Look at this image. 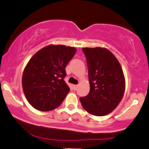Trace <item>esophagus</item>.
Returning a JSON list of instances; mask_svg holds the SVG:
<instances>
[{"instance_id": "obj_1", "label": "esophagus", "mask_w": 149, "mask_h": 149, "mask_svg": "<svg viewBox=\"0 0 149 149\" xmlns=\"http://www.w3.org/2000/svg\"><path fill=\"white\" fill-rule=\"evenodd\" d=\"M78 86H78V85H73V89H74V90H76V89H77Z\"/></svg>"}]
</instances>
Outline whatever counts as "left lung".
<instances>
[{"mask_svg": "<svg viewBox=\"0 0 149 149\" xmlns=\"http://www.w3.org/2000/svg\"><path fill=\"white\" fill-rule=\"evenodd\" d=\"M88 69L90 92L80 98L83 108L96 116L111 113L123 98L124 74L118 59L107 48H83Z\"/></svg>", "mask_w": 149, "mask_h": 149, "instance_id": "obj_1", "label": "left lung"}]
</instances>
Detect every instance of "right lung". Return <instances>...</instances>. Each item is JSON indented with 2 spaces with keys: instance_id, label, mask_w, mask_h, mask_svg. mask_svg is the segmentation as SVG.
I'll return each instance as SVG.
<instances>
[{
  "instance_id": "obj_1",
  "label": "right lung",
  "mask_w": 149,
  "mask_h": 149,
  "mask_svg": "<svg viewBox=\"0 0 149 149\" xmlns=\"http://www.w3.org/2000/svg\"><path fill=\"white\" fill-rule=\"evenodd\" d=\"M76 52L74 47L48 45L32 56L22 76L23 93L29 103L40 111L58 107L70 88L64 81L65 67Z\"/></svg>"
}]
</instances>
